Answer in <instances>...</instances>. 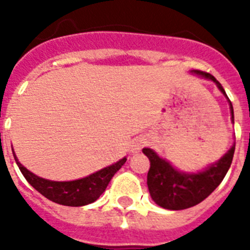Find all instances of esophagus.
Returning a JSON list of instances; mask_svg holds the SVG:
<instances>
[{
	"instance_id": "1",
	"label": "esophagus",
	"mask_w": 250,
	"mask_h": 250,
	"mask_svg": "<svg viewBox=\"0 0 250 250\" xmlns=\"http://www.w3.org/2000/svg\"><path fill=\"white\" fill-rule=\"evenodd\" d=\"M146 143H148V141H146V139H144V137H137L136 140L132 143V153L140 152L141 149L146 145Z\"/></svg>"
}]
</instances>
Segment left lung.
Segmentation results:
<instances>
[{
    "label": "left lung",
    "mask_w": 250,
    "mask_h": 250,
    "mask_svg": "<svg viewBox=\"0 0 250 250\" xmlns=\"http://www.w3.org/2000/svg\"><path fill=\"white\" fill-rule=\"evenodd\" d=\"M193 72L202 78L213 80L219 90L227 97L223 86L213 75L200 71V70H193ZM229 102L233 122V107L229 100ZM143 153L150 161V168L148 171L146 183H148L149 193L152 196L153 201L164 209L183 210L204 201L221 184L232 164L235 145H232V148L218 162L197 174H193V172L188 174V172L176 170L152 149L144 148Z\"/></svg>",
    "instance_id": "left-lung-1"
}]
</instances>
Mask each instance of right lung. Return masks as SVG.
<instances>
[{"label": "right lung", "instance_id": "obj_1", "mask_svg": "<svg viewBox=\"0 0 250 250\" xmlns=\"http://www.w3.org/2000/svg\"><path fill=\"white\" fill-rule=\"evenodd\" d=\"M15 162L19 170L31 186L40 192L44 197L50 201L66 206H84L92 204L105 192L106 187L114 176V174L121 168L127 158H122L117 164L107 166L94 174L85 176L83 179L72 180V182H53L48 179L37 176L18 161L15 153L13 152Z\"/></svg>", "mask_w": 250, "mask_h": 250}]
</instances>
